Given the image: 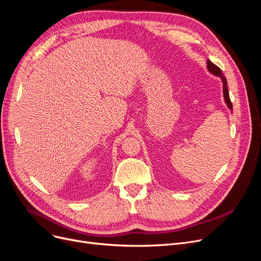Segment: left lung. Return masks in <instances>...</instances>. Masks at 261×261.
<instances>
[{
	"instance_id": "1",
	"label": "left lung",
	"mask_w": 261,
	"mask_h": 261,
	"mask_svg": "<svg viewBox=\"0 0 261 261\" xmlns=\"http://www.w3.org/2000/svg\"><path fill=\"white\" fill-rule=\"evenodd\" d=\"M207 64H208L207 66H208V69L210 70V72H211L212 74H215V75H217V76L221 77V80H222V83H223V94H224V99H225V102H226L227 107L232 110V109H233V106H232V102H231V100H230V96H228L226 78H225V77H224V75L222 74V70H221V69H220V67H218L216 64H213V63H212L210 60H208V61H207Z\"/></svg>"
}]
</instances>
